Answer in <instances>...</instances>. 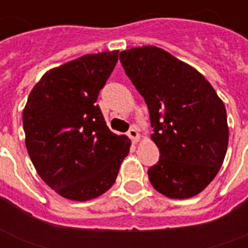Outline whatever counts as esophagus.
<instances>
[{
    "instance_id": "esophagus-1",
    "label": "esophagus",
    "mask_w": 248,
    "mask_h": 248,
    "mask_svg": "<svg viewBox=\"0 0 248 248\" xmlns=\"http://www.w3.org/2000/svg\"><path fill=\"white\" fill-rule=\"evenodd\" d=\"M127 135H129V138L133 140L134 143L140 140V133H138V131H137V129H134V127H133V129H130L129 131H127Z\"/></svg>"
}]
</instances>
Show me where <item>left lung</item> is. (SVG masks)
<instances>
[{"instance_id":"left-lung-1","label":"left lung","mask_w":248,"mask_h":248,"mask_svg":"<svg viewBox=\"0 0 248 248\" xmlns=\"http://www.w3.org/2000/svg\"><path fill=\"white\" fill-rule=\"evenodd\" d=\"M126 76L145 99L159 149L151 185L174 199L191 198L218 174L229 145L227 114L214 87L194 67L155 46L121 51Z\"/></svg>"}]
</instances>
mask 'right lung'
<instances>
[{"mask_svg": "<svg viewBox=\"0 0 248 248\" xmlns=\"http://www.w3.org/2000/svg\"><path fill=\"white\" fill-rule=\"evenodd\" d=\"M118 50L87 54L47 71L22 114L26 149L38 175L61 197L89 201L113 186L130 140L110 131L98 94Z\"/></svg>", "mask_w": 248, "mask_h": 248, "instance_id": "1", "label": "right lung"}]
</instances>
